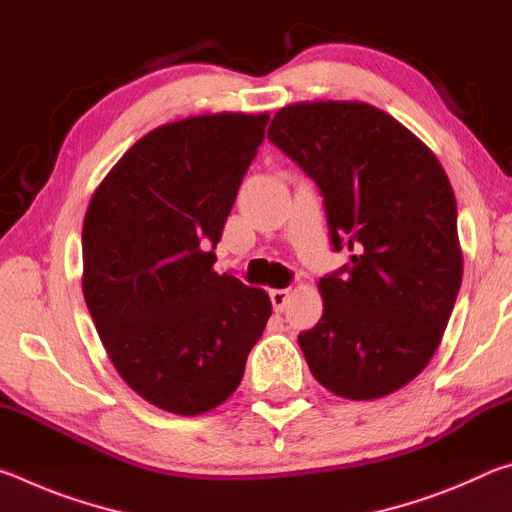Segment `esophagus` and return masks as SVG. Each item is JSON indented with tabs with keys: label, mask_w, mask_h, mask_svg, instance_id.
Returning a JSON list of instances; mask_svg holds the SVG:
<instances>
[{
	"label": "esophagus",
	"mask_w": 512,
	"mask_h": 512,
	"mask_svg": "<svg viewBox=\"0 0 512 512\" xmlns=\"http://www.w3.org/2000/svg\"><path fill=\"white\" fill-rule=\"evenodd\" d=\"M268 296H271L273 309L275 311H282L284 307H287V302H289V289H271V291H268Z\"/></svg>",
	"instance_id": "esophagus-1"
}]
</instances>
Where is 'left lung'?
<instances>
[{"mask_svg": "<svg viewBox=\"0 0 512 512\" xmlns=\"http://www.w3.org/2000/svg\"><path fill=\"white\" fill-rule=\"evenodd\" d=\"M268 140L318 185L334 250L350 264L320 277L323 316L298 336L327 391L377 400L427 368L461 289L456 198L409 128L363 101L277 110Z\"/></svg>", "mask_w": 512, "mask_h": 512, "instance_id": "1", "label": "left lung"}]
</instances>
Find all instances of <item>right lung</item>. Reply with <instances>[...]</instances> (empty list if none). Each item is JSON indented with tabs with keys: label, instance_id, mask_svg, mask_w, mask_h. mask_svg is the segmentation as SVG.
Returning a JSON list of instances; mask_svg holds the SVG:
<instances>
[{
	"label": "right lung",
	"instance_id": "1",
	"mask_svg": "<svg viewBox=\"0 0 512 512\" xmlns=\"http://www.w3.org/2000/svg\"><path fill=\"white\" fill-rule=\"evenodd\" d=\"M266 124V112H216L153 128L85 212V305L121 379L162 411L228 400L271 316L264 289L212 268Z\"/></svg>",
	"mask_w": 512,
	"mask_h": 512
}]
</instances>
